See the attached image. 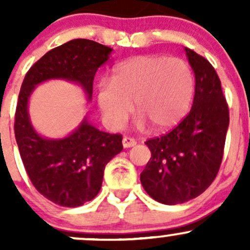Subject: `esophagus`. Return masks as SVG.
<instances>
[{"label": "esophagus", "instance_id": "obj_1", "mask_svg": "<svg viewBox=\"0 0 250 250\" xmlns=\"http://www.w3.org/2000/svg\"><path fill=\"white\" fill-rule=\"evenodd\" d=\"M122 144H123V147L128 148V147H133V146L137 145V141H135V139H133V138L125 137L122 140Z\"/></svg>", "mask_w": 250, "mask_h": 250}]
</instances>
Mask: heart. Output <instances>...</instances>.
I'll return each instance as SVG.
<instances>
[{
    "instance_id": "b5f03b06",
    "label": "heart",
    "mask_w": 250,
    "mask_h": 250,
    "mask_svg": "<svg viewBox=\"0 0 250 250\" xmlns=\"http://www.w3.org/2000/svg\"><path fill=\"white\" fill-rule=\"evenodd\" d=\"M195 94L190 65L179 58L140 55L120 62L112 80L98 84L97 102L105 125L122 127L133 110L139 128L150 123L156 132L173 128L188 115Z\"/></svg>"
}]
</instances>
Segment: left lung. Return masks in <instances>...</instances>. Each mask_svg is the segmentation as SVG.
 Here are the masks:
<instances>
[{
	"label": "left lung",
	"mask_w": 250,
	"mask_h": 250,
	"mask_svg": "<svg viewBox=\"0 0 250 250\" xmlns=\"http://www.w3.org/2000/svg\"><path fill=\"white\" fill-rule=\"evenodd\" d=\"M195 72V98L188 115L167 134L145 141L151 158L140 174L148 196L180 204L209 188L220 168L230 122L221 82L210 62L185 48Z\"/></svg>",
	"instance_id": "left-lung-1"
}]
</instances>
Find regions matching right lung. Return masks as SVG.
<instances>
[{
    "mask_svg": "<svg viewBox=\"0 0 250 250\" xmlns=\"http://www.w3.org/2000/svg\"><path fill=\"white\" fill-rule=\"evenodd\" d=\"M111 52L90 40H72L35 62L20 88L14 122L20 157L36 190L62 207H80L99 193L105 166L123 148L122 135L102 132L84 117L67 137L48 139L32 127L29 99L40 83L65 80L81 85L90 100L95 72Z\"/></svg>",
    "mask_w": 250,
    "mask_h": 250,
    "instance_id": "1",
    "label": "right lung"
}]
</instances>
